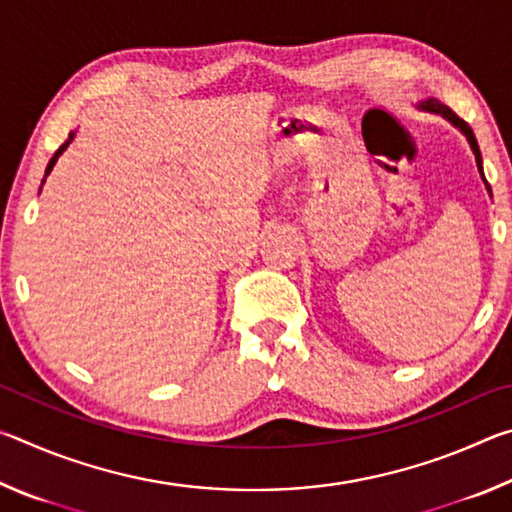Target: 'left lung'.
Instances as JSON below:
<instances>
[{"label":"left lung","instance_id":"left-lung-1","mask_svg":"<svg viewBox=\"0 0 512 512\" xmlns=\"http://www.w3.org/2000/svg\"><path fill=\"white\" fill-rule=\"evenodd\" d=\"M418 110L431 112V115H440V117L447 119L449 124H452L454 128H458V131H461V133L465 135V140L470 142V149H472V153H474L476 169H479L483 183H485V189H488V194H490V198H492V189H490V185H488V180H485V176H483V158H481V151H479V142H476V137H474V133H472V128L467 126V121H463L461 117L456 115V112H454L452 108H447L445 103H440L438 99H424V101H420V103H418Z\"/></svg>","mask_w":512,"mask_h":512}]
</instances>
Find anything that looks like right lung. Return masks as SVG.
Wrapping results in <instances>:
<instances>
[{
    "mask_svg": "<svg viewBox=\"0 0 512 512\" xmlns=\"http://www.w3.org/2000/svg\"><path fill=\"white\" fill-rule=\"evenodd\" d=\"M74 135H76L74 131H72V133H69V137H67V140H65V144H63V146H60V149H58V151L54 153V158H51V160H49V164H47V169H45V178L49 176V173H51V169H54V164L58 162V158H60V155H63V153L67 151V146H69V144H72V140H74ZM45 178H42V185H45ZM40 189H42V187H40Z\"/></svg>",
    "mask_w": 512,
    "mask_h": 512,
    "instance_id": "right-lung-1",
    "label": "right lung"
}]
</instances>
